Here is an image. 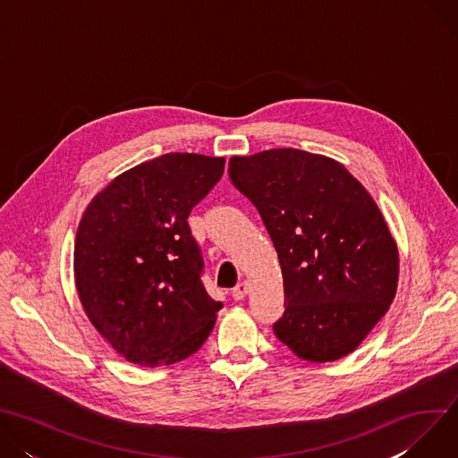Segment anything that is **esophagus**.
Instances as JSON below:
<instances>
[{
  "label": "esophagus",
  "mask_w": 458,
  "mask_h": 458,
  "mask_svg": "<svg viewBox=\"0 0 458 458\" xmlns=\"http://www.w3.org/2000/svg\"><path fill=\"white\" fill-rule=\"evenodd\" d=\"M248 288H250V286H248V283H244V281H242V283H239V284L232 290V297H233L235 301L244 299V297H246V293H248Z\"/></svg>",
  "instance_id": "34e87169"
}]
</instances>
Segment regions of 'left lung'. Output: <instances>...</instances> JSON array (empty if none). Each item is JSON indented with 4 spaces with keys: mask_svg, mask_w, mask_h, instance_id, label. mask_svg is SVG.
<instances>
[{
    "mask_svg": "<svg viewBox=\"0 0 458 458\" xmlns=\"http://www.w3.org/2000/svg\"><path fill=\"white\" fill-rule=\"evenodd\" d=\"M228 174L277 250V339L310 362L355 352L399 281V250L371 195L335 159L297 148L233 156Z\"/></svg>",
    "mask_w": 458,
    "mask_h": 458,
    "instance_id": "obj_1",
    "label": "left lung"
}]
</instances>
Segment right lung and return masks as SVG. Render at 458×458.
I'll return each mask as SVG.
<instances>
[{
	"label": "right lung",
	"mask_w": 458,
	"mask_h": 458,
	"mask_svg": "<svg viewBox=\"0 0 458 458\" xmlns=\"http://www.w3.org/2000/svg\"><path fill=\"white\" fill-rule=\"evenodd\" d=\"M225 172V157L165 154L117 175L87 207L74 277L94 328L126 360L175 364L208 339L223 302L201 281L188 216Z\"/></svg>",
	"instance_id": "right-lung-1"
}]
</instances>
